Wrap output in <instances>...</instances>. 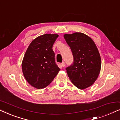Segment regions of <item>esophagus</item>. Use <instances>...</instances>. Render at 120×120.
I'll return each mask as SVG.
<instances>
[{
	"instance_id": "esophagus-1",
	"label": "esophagus",
	"mask_w": 120,
	"mask_h": 120,
	"mask_svg": "<svg viewBox=\"0 0 120 120\" xmlns=\"http://www.w3.org/2000/svg\"><path fill=\"white\" fill-rule=\"evenodd\" d=\"M61 65H62V67H65V62H62V63H61Z\"/></svg>"
}]
</instances>
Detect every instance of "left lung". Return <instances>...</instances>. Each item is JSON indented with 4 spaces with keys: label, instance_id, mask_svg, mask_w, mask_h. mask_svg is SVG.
<instances>
[{
    "label": "left lung",
    "instance_id": "1",
    "mask_svg": "<svg viewBox=\"0 0 120 120\" xmlns=\"http://www.w3.org/2000/svg\"><path fill=\"white\" fill-rule=\"evenodd\" d=\"M71 49L73 63L66 68L71 82L81 90L93 84L99 74L101 58L96 44L91 38L82 33L64 35Z\"/></svg>",
    "mask_w": 120,
    "mask_h": 120
}]
</instances>
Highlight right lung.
I'll return each instance as SVG.
<instances>
[{
  "label": "right lung",
  "mask_w": 120,
  "mask_h": 120,
  "mask_svg": "<svg viewBox=\"0 0 120 120\" xmlns=\"http://www.w3.org/2000/svg\"><path fill=\"white\" fill-rule=\"evenodd\" d=\"M58 37V34H51L39 36L32 41L24 56L23 74L28 82L38 89L48 86L60 70L52 50Z\"/></svg>",
  "instance_id": "right-lung-1"
}]
</instances>
